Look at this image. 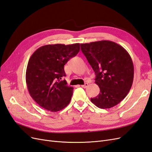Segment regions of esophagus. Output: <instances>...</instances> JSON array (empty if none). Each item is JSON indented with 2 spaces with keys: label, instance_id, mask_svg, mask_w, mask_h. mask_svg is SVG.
Wrapping results in <instances>:
<instances>
[{
  "label": "esophagus",
  "instance_id": "34e87169",
  "mask_svg": "<svg viewBox=\"0 0 152 152\" xmlns=\"http://www.w3.org/2000/svg\"><path fill=\"white\" fill-rule=\"evenodd\" d=\"M88 83H85L84 85H81V86L82 88H86L88 86Z\"/></svg>",
  "mask_w": 152,
  "mask_h": 152
}]
</instances>
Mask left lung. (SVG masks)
<instances>
[{
    "label": "left lung",
    "mask_w": 152,
    "mask_h": 152,
    "mask_svg": "<svg viewBox=\"0 0 152 152\" xmlns=\"http://www.w3.org/2000/svg\"><path fill=\"white\" fill-rule=\"evenodd\" d=\"M81 50L92 66L100 93L91 102L101 109L118 104L127 96L133 83L134 65L124 48L110 41L81 44Z\"/></svg>",
    "instance_id": "8db88e82"
}]
</instances>
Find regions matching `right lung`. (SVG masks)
Wrapping results in <instances>:
<instances>
[{"instance_id":"add662e5","label":"right lung","mask_w":152,"mask_h":152,"mask_svg":"<svg viewBox=\"0 0 152 152\" xmlns=\"http://www.w3.org/2000/svg\"><path fill=\"white\" fill-rule=\"evenodd\" d=\"M80 43L47 45L30 57L26 71V83L30 96L39 105L52 112L59 111L71 101L73 87L67 85L64 65L80 51Z\"/></svg>"}]
</instances>
